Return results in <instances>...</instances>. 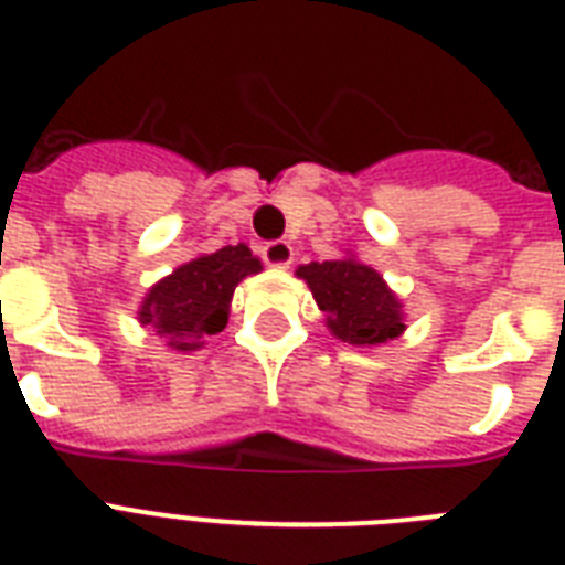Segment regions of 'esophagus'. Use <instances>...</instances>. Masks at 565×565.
Returning a JSON list of instances; mask_svg holds the SVG:
<instances>
[{"label": "esophagus", "instance_id": "obj_1", "mask_svg": "<svg viewBox=\"0 0 565 565\" xmlns=\"http://www.w3.org/2000/svg\"><path fill=\"white\" fill-rule=\"evenodd\" d=\"M292 246L290 243H284V239H275V243H266L260 257H264L266 266H273V269H287L292 264Z\"/></svg>", "mask_w": 565, "mask_h": 565}]
</instances>
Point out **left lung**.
<instances>
[{
  "label": "left lung",
  "instance_id": "obj_1",
  "mask_svg": "<svg viewBox=\"0 0 565 565\" xmlns=\"http://www.w3.org/2000/svg\"><path fill=\"white\" fill-rule=\"evenodd\" d=\"M326 313L328 331L352 345H377L404 331L402 301L372 266L340 257L296 269Z\"/></svg>",
  "mask_w": 565,
  "mask_h": 565
}]
</instances>
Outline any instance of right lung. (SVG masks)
Masks as SVG:
<instances>
[{
	"label": "right lung",
	"instance_id": "add662e5",
	"mask_svg": "<svg viewBox=\"0 0 565 565\" xmlns=\"http://www.w3.org/2000/svg\"><path fill=\"white\" fill-rule=\"evenodd\" d=\"M260 269V260L243 243L193 257L146 292L137 319L163 337L170 349H202L207 337L220 334L228 326L234 287Z\"/></svg>",
	"mask_w": 565,
	"mask_h": 565
}]
</instances>
